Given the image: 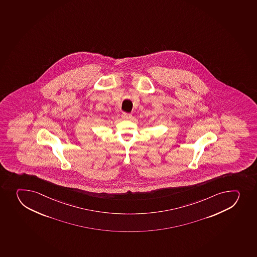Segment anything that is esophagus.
I'll use <instances>...</instances> for the list:
<instances>
[{
    "mask_svg": "<svg viewBox=\"0 0 257 257\" xmlns=\"http://www.w3.org/2000/svg\"><path fill=\"white\" fill-rule=\"evenodd\" d=\"M121 117L124 119H131V118H132V114H129V113H125V112H124V113H122Z\"/></svg>",
    "mask_w": 257,
    "mask_h": 257,
    "instance_id": "34e87169",
    "label": "esophagus"
}]
</instances>
